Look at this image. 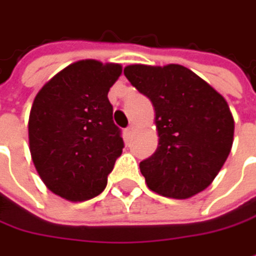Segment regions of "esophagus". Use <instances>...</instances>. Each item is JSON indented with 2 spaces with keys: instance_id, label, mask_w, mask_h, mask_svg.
Instances as JSON below:
<instances>
[{
  "instance_id": "34e87169",
  "label": "esophagus",
  "mask_w": 256,
  "mask_h": 256,
  "mask_svg": "<svg viewBox=\"0 0 256 256\" xmlns=\"http://www.w3.org/2000/svg\"><path fill=\"white\" fill-rule=\"evenodd\" d=\"M134 130H136V126H134V125L131 124V125H130L128 128H126V136H132V132H134Z\"/></svg>"
}]
</instances>
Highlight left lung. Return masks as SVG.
Returning a JSON list of instances; mask_svg holds the SVG:
<instances>
[{"label": "left lung", "instance_id": "1", "mask_svg": "<svg viewBox=\"0 0 256 256\" xmlns=\"http://www.w3.org/2000/svg\"><path fill=\"white\" fill-rule=\"evenodd\" d=\"M124 74L155 108L158 148L140 162L149 190L176 200L204 191L232 146L234 119L225 98L184 65L134 64Z\"/></svg>", "mask_w": 256, "mask_h": 256}]
</instances>
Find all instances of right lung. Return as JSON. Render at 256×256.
I'll list each match as a JSON object with an SVG mask.
<instances>
[{
	"label": "right lung",
	"mask_w": 256,
	"mask_h": 256,
	"mask_svg": "<svg viewBox=\"0 0 256 256\" xmlns=\"http://www.w3.org/2000/svg\"><path fill=\"white\" fill-rule=\"evenodd\" d=\"M120 64L83 60L55 74L36 95L30 152L48 190L68 201L96 196L122 154L120 130L107 98Z\"/></svg>",
	"instance_id": "obj_1"
}]
</instances>
